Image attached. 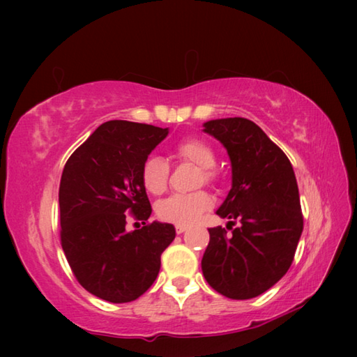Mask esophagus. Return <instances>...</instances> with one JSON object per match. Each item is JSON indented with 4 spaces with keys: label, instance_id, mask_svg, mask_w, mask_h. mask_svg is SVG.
Segmentation results:
<instances>
[{
    "label": "esophagus",
    "instance_id": "34e87169",
    "mask_svg": "<svg viewBox=\"0 0 357 357\" xmlns=\"http://www.w3.org/2000/svg\"><path fill=\"white\" fill-rule=\"evenodd\" d=\"M185 230H187V227H185V225H181V224H178V225H176V233H178V234L184 233Z\"/></svg>",
    "mask_w": 357,
    "mask_h": 357
}]
</instances>
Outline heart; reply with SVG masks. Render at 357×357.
I'll return each mask as SVG.
<instances>
[{"mask_svg": "<svg viewBox=\"0 0 357 357\" xmlns=\"http://www.w3.org/2000/svg\"><path fill=\"white\" fill-rule=\"evenodd\" d=\"M176 155L201 169V181L215 183L218 174L211 167L216 162V155L207 142L201 139H187L181 142ZM141 181L146 190L151 195H161L169 183V164L161 156H150L142 164ZM213 201L206 192L176 193L158 204L156 213L167 222L188 225L198 221L204 211H207Z\"/></svg>", "mask_w": 357, "mask_h": 357, "instance_id": "b5f03b06", "label": "heart"}]
</instances>
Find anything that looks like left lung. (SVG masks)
<instances>
[{
    "label": "left lung",
    "instance_id": "1",
    "mask_svg": "<svg viewBox=\"0 0 357 357\" xmlns=\"http://www.w3.org/2000/svg\"><path fill=\"white\" fill-rule=\"evenodd\" d=\"M202 127L222 144L231 162V188L216 215L241 222L230 234L222 227L208 229L202 275L227 298L252 299L275 285L293 262L304 229L298 183L284 151L253 121L221 118Z\"/></svg>",
    "mask_w": 357,
    "mask_h": 357
}]
</instances>
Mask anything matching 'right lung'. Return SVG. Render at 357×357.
Returning <instances> with one entry per match:
<instances>
[{
  "mask_svg": "<svg viewBox=\"0 0 357 357\" xmlns=\"http://www.w3.org/2000/svg\"><path fill=\"white\" fill-rule=\"evenodd\" d=\"M169 135L130 121H107L73 151L59 184L61 245L73 275L89 293L113 304L138 299L161 268L172 244V224L153 221L126 230L132 211L146 224L151 206L141 181L142 164Z\"/></svg>",
  "mask_w": 357,
  "mask_h": 357,
  "instance_id": "obj_1",
  "label": "right lung"
}]
</instances>
